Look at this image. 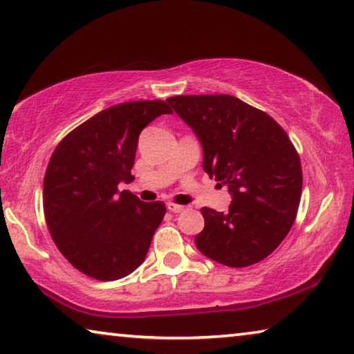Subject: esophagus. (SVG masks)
<instances>
[{"label": "esophagus", "instance_id": "1", "mask_svg": "<svg viewBox=\"0 0 354 354\" xmlns=\"http://www.w3.org/2000/svg\"><path fill=\"white\" fill-rule=\"evenodd\" d=\"M167 209H169V211L173 214H179V212H183L185 207L181 205H175V203H169V205H167Z\"/></svg>", "mask_w": 354, "mask_h": 354}]
</instances>
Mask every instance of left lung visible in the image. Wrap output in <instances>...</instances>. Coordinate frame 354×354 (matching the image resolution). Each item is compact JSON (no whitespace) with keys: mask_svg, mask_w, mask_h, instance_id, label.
Returning a JSON list of instances; mask_svg holds the SVG:
<instances>
[{"mask_svg":"<svg viewBox=\"0 0 354 354\" xmlns=\"http://www.w3.org/2000/svg\"><path fill=\"white\" fill-rule=\"evenodd\" d=\"M167 103L198 137L203 170L232 198L227 212L201 209L196 248L236 268L266 259L290 231L301 198V162L286 131L231 95H179Z\"/></svg>","mask_w":354,"mask_h":354,"instance_id":"8db88e82","label":"left lung"}]
</instances>
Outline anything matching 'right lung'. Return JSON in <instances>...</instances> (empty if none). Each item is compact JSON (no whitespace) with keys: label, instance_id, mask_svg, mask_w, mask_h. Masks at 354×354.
Instances as JSON below:
<instances>
[{"label":"right lung","instance_id":"obj_1","mask_svg":"<svg viewBox=\"0 0 354 354\" xmlns=\"http://www.w3.org/2000/svg\"><path fill=\"white\" fill-rule=\"evenodd\" d=\"M162 113L171 111L159 100L107 107L64 137L51 156L44 179L48 230L87 277L115 281L145 261L165 205L118 192V184L134 179L139 136Z\"/></svg>","mask_w":354,"mask_h":354}]
</instances>
